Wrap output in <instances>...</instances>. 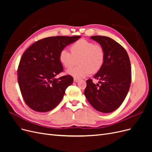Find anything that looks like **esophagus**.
Instances as JSON below:
<instances>
[{
  "label": "esophagus",
  "mask_w": 152,
  "mask_h": 152,
  "mask_svg": "<svg viewBox=\"0 0 152 152\" xmlns=\"http://www.w3.org/2000/svg\"><path fill=\"white\" fill-rule=\"evenodd\" d=\"M73 80H74V82H78L79 81V79H77V78H74V79H73Z\"/></svg>",
  "instance_id": "1"
}]
</instances>
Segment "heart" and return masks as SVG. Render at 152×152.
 Listing matches in <instances>:
<instances>
[{"label": "heart", "mask_w": 152, "mask_h": 152, "mask_svg": "<svg viewBox=\"0 0 152 152\" xmlns=\"http://www.w3.org/2000/svg\"><path fill=\"white\" fill-rule=\"evenodd\" d=\"M70 53L62 49L59 53L58 59L66 68H71L77 63L78 65L67 71L69 75L76 78L89 75L92 72H98L104 60V51L102 45L94 44L86 39H79L71 45Z\"/></svg>", "instance_id": "1"}]
</instances>
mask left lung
<instances>
[{"label":"left lung","mask_w":152,"mask_h":152,"mask_svg":"<svg viewBox=\"0 0 152 152\" xmlns=\"http://www.w3.org/2000/svg\"><path fill=\"white\" fill-rule=\"evenodd\" d=\"M104 51L102 67L94 76L99 80L94 84L86 81V98L93 108L102 113H111L117 110L125 99L130 88L131 68L127 53L121 44L105 36H92Z\"/></svg>","instance_id":"8db88e82"}]
</instances>
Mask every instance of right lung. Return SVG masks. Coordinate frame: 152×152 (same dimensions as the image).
Here are the masks:
<instances>
[{
	"label": "right lung",
	"instance_id": "right-lung-1",
	"mask_svg": "<svg viewBox=\"0 0 152 152\" xmlns=\"http://www.w3.org/2000/svg\"><path fill=\"white\" fill-rule=\"evenodd\" d=\"M80 36H56L37 41L27 49L18 68V82L25 103L39 112L54 109L73 82L70 75L56 79L63 71L59 53Z\"/></svg>",
	"mask_w": 152,
	"mask_h": 152
}]
</instances>
